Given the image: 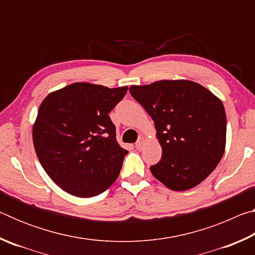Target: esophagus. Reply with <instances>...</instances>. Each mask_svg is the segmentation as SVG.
I'll return each instance as SVG.
<instances>
[{"label":"esophagus","instance_id":"1","mask_svg":"<svg viewBox=\"0 0 255 255\" xmlns=\"http://www.w3.org/2000/svg\"><path fill=\"white\" fill-rule=\"evenodd\" d=\"M145 138L144 137H139V139L137 140V143H136V148L137 149H141V147H143L144 146V144H145Z\"/></svg>","mask_w":255,"mask_h":255}]
</instances>
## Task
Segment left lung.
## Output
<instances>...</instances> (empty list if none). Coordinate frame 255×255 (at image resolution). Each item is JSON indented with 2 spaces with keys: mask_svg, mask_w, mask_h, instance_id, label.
<instances>
[{
  "mask_svg": "<svg viewBox=\"0 0 255 255\" xmlns=\"http://www.w3.org/2000/svg\"><path fill=\"white\" fill-rule=\"evenodd\" d=\"M129 92L152 117L162 147L152 174L174 191L201 183L225 152L226 114L221 99L188 80L131 85Z\"/></svg>",
  "mask_w": 255,
  "mask_h": 255,
  "instance_id": "obj_1",
  "label": "left lung"
}]
</instances>
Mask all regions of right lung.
I'll use <instances>...</instances> for the list:
<instances>
[{
    "instance_id": "1",
    "label": "right lung",
    "mask_w": 255,
    "mask_h": 255,
    "mask_svg": "<svg viewBox=\"0 0 255 255\" xmlns=\"http://www.w3.org/2000/svg\"><path fill=\"white\" fill-rule=\"evenodd\" d=\"M127 90L77 82L41 102L32 127L34 150L49 178L70 195L98 196L117 180L128 152L116 139L109 112Z\"/></svg>"
}]
</instances>
